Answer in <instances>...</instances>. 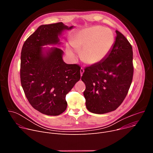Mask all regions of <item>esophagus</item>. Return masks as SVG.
Masks as SVG:
<instances>
[{"label":"esophagus","mask_w":153,"mask_h":153,"mask_svg":"<svg viewBox=\"0 0 153 153\" xmlns=\"http://www.w3.org/2000/svg\"><path fill=\"white\" fill-rule=\"evenodd\" d=\"M83 72H84V70H83V68H80V75H81V76H82V74H83Z\"/></svg>","instance_id":"1"}]
</instances>
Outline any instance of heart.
Returning a JSON list of instances; mask_svg holds the SVG:
<instances>
[{"label":"heart","instance_id":"1","mask_svg":"<svg viewBox=\"0 0 153 153\" xmlns=\"http://www.w3.org/2000/svg\"><path fill=\"white\" fill-rule=\"evenodd\" d=\"M115 41L113 32L102 26H93L83 29L71 39V45L76 50L81 51V57L86 62L94 64L103 59L111 50ZM67 53L72 59L76 56L71 48Z\"/></svg>","mask_w":153,"mask_h":153}]
</instances>
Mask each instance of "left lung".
I'll use <instances>...</instances> for the list:
<instances>
[{"mask_svg":"<svg viewBox=\"0 0 153 153\" xmlns=\"http://www.w3.org/2000/svg\"><path fill=\"white\" fill-rule=\"evenodd\" d=\"M114 44L100 62L85 69L82 80L88 111L104 114L114 111L126 97L134 73L133 52L126 38L116 30Z\"/></svg>","mask_w":153,"mask_h":153,"instance_id":"obj_1","label":"left lung"}]
</instances>
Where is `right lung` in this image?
Instances as JSON below:
<instances>
[{"instance_id": "obj_1", "label": "right lung", "mask_w": 153, "mask_h": 153, "mask_svg": "<svg viewBox=\"0 0 153 153\" xmlns=\"http://www.w3.org/2000/svg\"><path fill=\"white\" fill-rule=\"evenodd\" d=\"M62 22L40 25L24 42L21 51V85L30 105L40 113L58 116L67 107L66 95L80 79L77 64H67L63 51L53 48L43 53V45L59 44L58 36L71 30Z\"/></svg>"}]
</instances>
